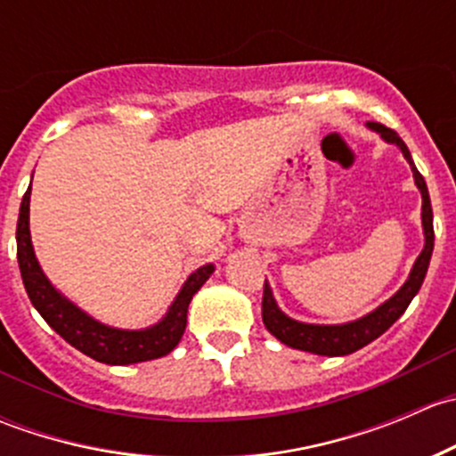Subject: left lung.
Masks as SVG:
<instances>
[{
  "label": "left lung",
  "instance_id": "8db88e82",
  "mask_svg": "<svg viewBox=\"0 0 456 456\" xmlns=\"http://www.w3.org/2000/svg\"><path fill=\"white\" fill-rule=\"evenodd\" d=\"M366 127H370L372 132L381 136L390 145H397L402 150L403 159L408 160L412 169V178H415L417 190L421 191V227H424V249L417 256L415 265H412L411 273H408L406 282L399 287V291L393 297L384 302V305L377 306L375 311L366 314L360 320L344 322V324H306V322H297L293 317H289L275 302L273 291H271L269 282L265 280V296H262V322H265L266 330H269L273 338H278L280 342L287 344V346L297 348V351L314 353V355H326V357H342L351 355V353L360 351L366 344H370L372 339L379 338L381 333L390 329L395 322L402 317L403 311L408 309V305L412 302V297L419 293L421 284H424L428 265H430L432 249H435V229H432V207H430V196H428V187L424 176L419 174V169L412 163V156L408 151L406 142L399 139V134L395 130L379 126V123H366Z\"/></svg>",
  "mask_w": 456,
  "mask_h": 456
}]
</instances>
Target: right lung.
<instances>
[{"label":"right lung","instance_id":"right-lung-1","mask_svg":"<svg viewBox=\"0 0 456 456\" xmlns=\"http://www.w3.org/2000/svg\"><path fill=\"white\" fill-rule=\"evenodd\" d=\"M17 262H20L26 293L39 315L77 351L110 366L139 364L172 353L185 333L191 297L199 293V289L216 269L214 265L199 266L185 280L178 296L169 305L167 314L147 329L132 330L103 324L68 300L41 269L30 240V187L21 199L20 220H17Z\"/></svg>","mask_w":456,"mask_h":456}]
</instances>
